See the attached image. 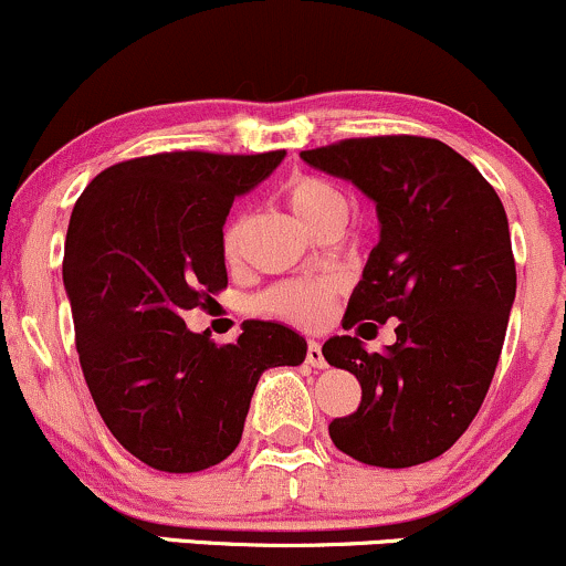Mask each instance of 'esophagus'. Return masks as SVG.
Masks as SVG:
<instances>
[{"label": "esophagus", "instance_id": "esophagus-1", "mask_svg": "<svg viewBox=\"0 0 566 566\" xmlns=\"http://www.w3.org/2000/svg\"><path fill=\"white\" fill-rule=\"evenodd\" d=\"M305 361H308V365L316 367V369L327 367V359H324L322 346L316 340H308V348H305Z\"/></svg>", "mask_w": 566, "mask_h": 566}]
</instances>
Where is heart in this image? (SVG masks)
I'll return each mask as SVG.
<instances>
[{"mask_svg":"<svg viewBox=\"0 0 566 566\" xmlns=\"http://www.w3.org/2000/svg\"><path fill=\"white\" fill-rule=\"evenodd\" d=\"M282 199L308 231H322L329 223H346L348 199L335 184L319 178V175H290L282 184ZM242 218H233L223 231V252L226 258H237L239 244H242ZM340 290L333 276H305L279 282L269 287L263 295L255 297V311L271 319H282L295 327L314 329L327 322L333 301Z\"/></svg>","mask_w":566,"mask_h":566,"instance_id":"heart-1","label":"heart"}]
</instances>
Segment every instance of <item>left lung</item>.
<instances>
[{"mask_svg":"<svg viewBox=\"0 0 566 566\" xmlns=\"http://www.w3.org/2000/svg\"><path fill=\"white\" fill-rule=\"evenodd\" d=\"M301 157L350 180L378 210L380 242L343 327L399 319L382 354L350 335L322 346L361 386L359 409L335 418L329 439L378 469L428 463L476 418L503 350L516 297L503 201L469 159L433 138H348Z\"/></svg>","mask_w":566,"mask_h":566,"instance_id":"1","label":"left lung"}]
</instances>
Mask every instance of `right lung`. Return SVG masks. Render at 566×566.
<instances>
[{"label":"right lung","mask_w":566,"mask_h":566,"mask_svg":"<svg viewBox=\"0 0 566 566\" xmlns=\"http://www.w3.org/2000/svg\"><path fill=\"white\" fill-rule=\"evenodd\" d=\"M284 151H170L119 161L76 199L63 284L76 350L103 423L129 454L167 473L218 465L237 450L258 380L295 367L305 340L276 322H244L218 346L186 311L229 284L223 223L233 199Z\"/></svg>","instance_id":"add662e5"}]
</instances>
